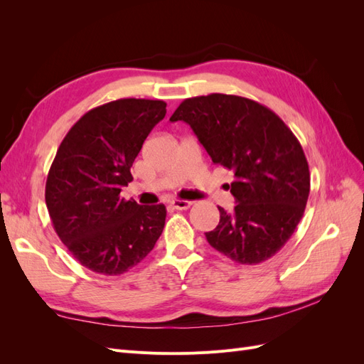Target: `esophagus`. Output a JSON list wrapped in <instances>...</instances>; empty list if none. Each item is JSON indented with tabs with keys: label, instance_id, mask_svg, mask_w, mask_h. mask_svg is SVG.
<instances>
[{
	"label": "esophagus",
	"instance_id": "1",
	"mask_svg": "<svg viewBox=\"0 0 364 364\" xmlns=\"http://www.w3.org/2000/svg\"><path fill=\"white\" fill-rule=\"evenodd\" d=\"M170 205L174 208V209H179V211H182V209H188L193 202H188V200H181V199H174L170 202Z\"/></svg>",
	"mask_w": 364,
	"mask_h": 364
}]
</instances>
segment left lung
<instances>
[{
	"instance_id": "obj_1",
	"label": "left lung",
	"mask_w": 364,
	"mask_h": 364,
	"mask_svg": "<svg viewBox=\"0 0 364 364\" xmlns=\"http://www.w3.org/2000/svg\"><path fill=\"white\" fill-rule=\"evenodd\" d=\"M170 121L190 124L214 164L235 176L232 213L208 243L240 264L272 258L299 225L310 194V170L301 142L269 107L238 95L209 94L183 100Z\"/></svg>"
}]
</instances>
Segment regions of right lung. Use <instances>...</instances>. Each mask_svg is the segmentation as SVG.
Returning a JSON list of instances; mask_svg holds the SVG:
<instances>
[{
    "label": "right lung",
    "instance_id": "right-lung-1",
    "mask_svg": "<svg viewBox=\"0 0 364 364\" xmlns=\"http://www.w3.org/2000/svg\"><path fill=\"white\" fill-rule=\"evenodd\" d=\"M167 103L121 98L86 112L54 158L46 203L54 230L83 267L117 277L155 247L167 209L119 197L134 179L130 167Z\"/></svg>",
    "mask_w": 364,
    "mask_h": 364
}]
</instances>
